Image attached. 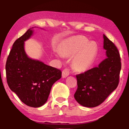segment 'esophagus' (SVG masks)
<instances>
[{
    "label": "esophagus",
    "mask_w": 129,
    "mask_h": 129,
    "mask_svg": "<svg viewBox=\"0 0 129 129\" xmlns=\"http://www.w3.org/2000/svg\"><path fill=\"white\" fill-rule=\"evenodd\" d=\"M70 74V70L68 69H64V70L62 71V77L63 78H65Z\"/></svg>",
    "instance_id": "1"
}]
</instances>
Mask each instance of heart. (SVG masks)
I'll return each instance as SVG.
<instances>
[{
  "mask_svg": "<svg viewBox=\"0 0 129 129\" xmlns=\"http://www.w3.org/2000/svg\"><path fill=\"white\" fill-rule=\"evenodd\" d=\"M61 52L63 55L74 57L73 64L76 70H87L95 60L97 46L94 42H88V39L82 35L73 37L63 44Z\"/></svg>",
  "mask_w": 129,
  "mask_h": 129,
  "instance_id": "heart-1",
  "label": "heart"
}]
</instances>
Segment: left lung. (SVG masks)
I'll return each instance as SVG.
<instances>
[{
	"label": "left lung",
	"instance_id": "left-lung-1",
	"mask_svg": "<svg viewBox=\"0 0 129 129\" xmlns=\"http://www.w3.org/2000/svg\"><path fill=\"white\" fill-rule=\"evenodd\" d=\"M104 48L107 58L98 67L76 75L77 89L74 98L85 107H95L104 102L118 86L121 59L115 45L104 34Z\"/></svg>",
	"mask_w": 129,
	"mask_h": 129
}]
</instances>
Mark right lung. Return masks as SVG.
Segmentation results:
<instances>
[{
	"instance_id": "add662e5",
	"label": "right lung",
	"mask_w": 129,
	"mask_h": 129,
	"mask_svg": "<svg viewBox=\"0 0 129 129\" xmlns=\"http://www.w3.org/2000/svg\"><path fill=\"white\" fill-rule=\"evenodd\" d=\"M33 28L14 42L6 63V73L11 90L25 105L38 108L46 102L52 85L61 78V72L26 55L24 42L32 35Z\"/></svg>"
}]
</instances>
